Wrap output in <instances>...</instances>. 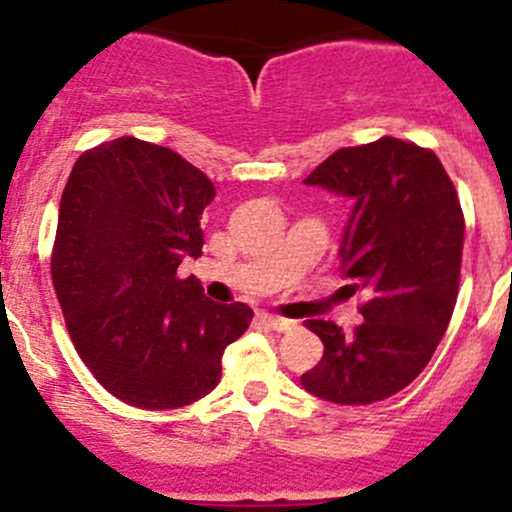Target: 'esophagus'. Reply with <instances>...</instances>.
<instances>
[{
  "label": "esophagus",
  "mask_w": 512,
  "mask_h": 512,
  "mask_svg": "<svg viewBox=\"0 0 512 512\" xmlns=\"http://www.w3.org/2000/svg\"><path fill=\"white\" fill-rule=\"evenodd\" d=\"M262 320H265L269 328L277 330V333H289V330L296 328V320L279 318V316H269V313H265V316H262Z\"/></svg>",
  "instance_id": "esophagus-1"
}]
</instances>
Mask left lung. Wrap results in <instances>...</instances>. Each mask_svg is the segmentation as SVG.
<instances>
[{"mask_svg": "<svg viewBox=\"0 0 512 512\" xmlns=\"http://www.w3.org/2000/svg\"><path fill=\"white\" fill-rule=\"evenodd\" d=\"M303 184L355 204L340 272L367 301L355 333L308 320L325 352L301 386L342 406L384 401L428 367L452 318L464 247L457 192L432 150L391 136L340 148Z\"/></svg>", "mask_w": 512, "mask_h": 512, "instance_id": "8db88e82", "label": "left lung"}]
</instances>
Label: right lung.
Returning a JSON list of instances; mask_svg holds the SVG:
<instances>
[{
    "label": "right lung",
    "mask_w": 512,
    "mask_h": 512,
    "mask_svg": "<svg viewBox=\"0 0 512 512\" xmlns=\"http://www.w3.org/2000/svg\"><path fill=\"white\" fill-rule=\"evenodd\" d=\"M216 189L182 155L138 138L87 150L60 199L50 274L94 379L150 411L199 401L221 381L223 350L252 308L206 299L184 257L204 245L201 213Z\"/></svg>",
    "instance_id": "add662e5"
}]
</instances>
